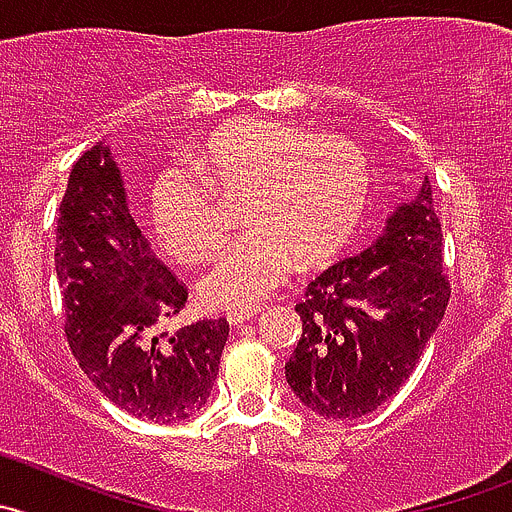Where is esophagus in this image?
<instances>
[{
  "label": "esophagus",
  "instance_id": "obj_1",
  "mask_svg": "<svg viewBox=\"0 0 512 512\" xmlns=\"http://www.w3.org/2000/svg\"><path fill=\"white\" fill-rule=\"evenodd\" d=\"M256 314H259V306H241V309H231L228 311V324L238 326L243 324V321L253 319Z\"/></svg>",
  "mask_w": 512,
  "mask_h": 512
}]
</instances>
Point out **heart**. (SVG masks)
Here are the masks:
<instances>
[{"instance_id": "1", "label": "heart", "mask_w": 512, "mask_h": 512, "mask_svg": "<svg viewBox=\"0 0 512 512\" xmlns=\"http://www.w3.org/2000/svg\"><path fill=\"white\" fill-rule=\"evenodd\" d=\"M193 170H160L153 221L175 259L203 261L223 238L210 189L243 196L248 231L218 253L198 284L203 304L218 309L256 304L289 279L296 261L319 266L334 259L369 201V160L354 140L306 135L279 120H231L208 135Z\"/></svg>"}]
</instances>
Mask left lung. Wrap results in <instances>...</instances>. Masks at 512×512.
Instances as JSON below:
<instances>
[{
    "label": "left lung",
    "instance_id": "8db88e82",
    "mask_svg": "<svg viewBox=\"0 0 512 512\" xmlns=\"http://www.w3.org/2000/svg\"><path fill=\"white\" fill-rule=\"evenodd\" d=\"M450 301L442 228L425 175L362 253L329 266L296 311L301 339L286 382L324 420H357L405 384Z\"/></svg>",
    "mask_w": 512,
    "mask_h": 512
}]
</instances>
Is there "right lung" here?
<instances>
[{
    "instance_id": "obj_1",
    "label": "right lung",
    "mask_w": 512,
    "mask_h": 512,
    "mask_svg": "<svg viewBox=\"0 0 512 512\" xmlns=\"http://www.w3.org/2000/svg\"><path fill=\"white\" fill-rule=\"evenodd\" d=\"M55 271L72 354L110 402L163 425L206 405L228 321L158 332L186 306L188 291L135 226L123 175L102 143L72 165L57 211Z\"/></svg>"
}]
</instances>
